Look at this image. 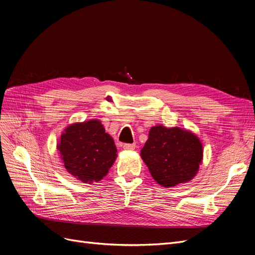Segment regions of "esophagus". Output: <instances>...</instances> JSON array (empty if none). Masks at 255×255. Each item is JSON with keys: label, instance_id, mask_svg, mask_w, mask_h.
<instances>
[{"label": "esophagus", "instance_id": "obj_1", "mask_svg": "<svg viewBox=\"0 0 255 255\" xmlns=\"http://www.w3.org/2000/svg\"><path fill=\"white\" fill-rule=\"evenodd\" d=\"M135 143H126L123 144V149L125 150H128V151H133L135 150Z\"/></svg>", "mask_w": 255, "mask_h": 255}]
</instances>
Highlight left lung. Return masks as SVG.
I'll use <instances>...</instances> for the list:
<instances>
[{
    "instance_id": "8db88e82",
    "label": "left lung",
    "mask_w": 255,
    "mask_h": 255,
    "mask_svg": "<svg viewBox=\"0 0 255 255\" xmlns=\"http://www.w3.org/2000/svg\"><path fill=\"white\" fill-rule=\"evenodd\" d=\"M140 156L154 180L164 187H173L197 174L203 148L190 130L155 126L150 129Z\"/></svg>"
}]
</instances>
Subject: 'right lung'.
Masks as SVG:
<instances>
[{
    "label": "right lung",
    "instance_id": "add662e5",
    "mask_svg": "<svg viewBox=\"0 0 255 255\" xmlns=\"http://www.w3.org/2000/svg\"><path fill=\"white\" fill-rule=\"evenodd\" d=\"M57 150L67 171L87 184L101 181L117 157L114 139L97 119L66 128Z\"/></svg>",
    "mask_w": 255,
    "mask_h": 255
}]
</instances>
